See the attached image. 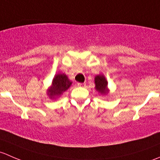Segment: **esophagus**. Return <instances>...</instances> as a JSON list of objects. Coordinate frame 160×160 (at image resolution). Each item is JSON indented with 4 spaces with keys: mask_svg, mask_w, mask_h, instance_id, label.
Instances as JSON below:
<instances>
[{
    "mask_svg": "<svg viewBox=\"0 0 160 160\" xmlns=\"http://www.w3.org/2000/svg\"><path fill=\"white\" fill-rule=\"evenodd\" d=\"M77 86L78 87H85L86 86V83H77Z\"/></svg>",
    "mask_w": 160,
    "mask_h": 160,
    "instance_id": "esophagus-1",
    "label": "esophagus"
}]
</instances>
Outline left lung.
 I'll list each match as a JSON object with an SVG mask.
<instances>
[{
  "instance_id": "obj_1",
  "label": "left lung",
  "mask_w": 160,
  "mask_h": 160,
  "mask_svg": "<svg viewBox=\"0 0 160 160\" xmlns=\"http://www.w3.org/2000/svg\"><path fill=\"white\" fill-rule=\"evenodd\" d=\"M95 88L102 94H106L108 93V82L105 77L103 75H98L95 77Z\"/></svg>"
}]
</instances>
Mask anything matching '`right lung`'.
Returning a JSON list of instances; mask_svg holds the SVG:
<instances>
[{"instance_id": "obj_1", "label": "right lung", "mask_w": 160, "mask_h": 160, "mask_svg": "<svg viewBox=\"0 0 160 160\" xmlns=\"http://www.w3.org/2000/svg\"><path fill=\"white\" fill-rule=\"evenodd\" d=\"M72 82L70 81L68 77L65 74L59 73L52 80V85L49 91L50 98H53L55 96H59L70 87Z\"/></svg>"}]
</instances>
